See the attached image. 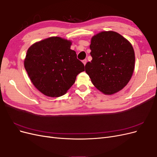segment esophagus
Wrapping results in <instances>:
<instances>
[{
    "label": "esophagus",
    "instance_id": "1",
    "mask_svg": "<svg viewBox=\"0 0 157 157\" xmlns=\"http://www.w3.org/2000/svg\"><path fill=\"white\" fill-rule=\"evenodd\" d=\"M86 62H87V60H86V59H84V60L82 61V63H83V64H84V65H86Z\"/></svg>",
    "mask_w": 157,
    "mask_h": 157
}]
</instances>
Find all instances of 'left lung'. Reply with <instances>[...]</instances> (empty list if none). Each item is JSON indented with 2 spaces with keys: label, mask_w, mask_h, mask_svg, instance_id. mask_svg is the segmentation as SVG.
Listing matches in <instances>:
<instances>
[{
  "label": "left lung",
  "mask_w": 157,
  "mask_h": 157,
  "mask_svg": "<svg viewBox=\"0 0 157 157\" xmlns=\"http://www.w3.org/2000/svg\"><path fill=\"white\" fill-rule=\"evenodd\" d=\"M91 62L85 71L92 84L105 95H113L129 82L135 67L134 50L130 42L115 31H101L91 39Z\"/></svg>",
  "instance_id": "8db88e82"
}]
</instances>
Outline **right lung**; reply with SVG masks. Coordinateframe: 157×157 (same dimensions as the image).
Wrapping results in <instances>:
<instances>
[{
	"label": "right lung",
	"mask_w": 157,
	"mask_h": 157,
	"mask_svg": "<svg viewBox=\"0 0 157 157\" xmlns=\"http://www.w3.org/2000/svg\"><path fill=\"white\" fill-rule=\"evenodd\" d=\"M71 40L52 36L36 42L27 50L24 67L35 87L44 95L63 96L84 71V64L71 49Z\"/></svg>",
	"instance_id": "obj_1"
}]
</instances>
